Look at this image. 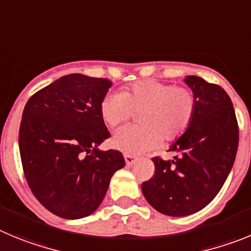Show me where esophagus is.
<instances>
[{
  "label": "esophagus",
  "mask_w": 251,
  "mask_h": 251,
  "mask_svg": "<svg viewBox=\"0 0 251 251\" xmlns=\"http://www.w3.org/2000/svg\"><path fill=\"white\" fill-rule=\"evenodd\" d=\"M124 157H125V162L127 166H132L135 164V161H136V157L132 156V155H128V153H126Z\"/></svg>",
  "instance_id": "obj_1"
}]
</instances>
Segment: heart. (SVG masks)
Returning a JSON list of instances; mask_svg holds the SVG:
<instances>
[{"label": "heart", "mask_w": 251, "mask_h": 251, "mask_svg": "<svg viewBox=\"0 0 251 251\" xmlns=\"http://www.w3.org/2000/svg\"><path fill=\"white\" fill-rule=\"evenodd\" d=\"M134 110H142V125L120 127L111 144L123 152L139 155L157 148L164 139L173 141L184 134L195 112V98L186 87L145 80L121 92H110L100 105L102 120L112 127L127 121Z\"/></svg>", "instance_id": "1"}]
</instances>
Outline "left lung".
<instances>
[{
    "label": "left lung",
    "instance_id": "1",
    "mask_svg": "<svg viewBox=\"0 0 251 251\" xmlns=\"http://www.w3.org/2000/svg\"><path fill=\"white\" fill-rule=\"evenodd\" d=\"M184 82L195 98V112L169 151L174 160L153 157L155 175L142 182L149 204L169 216H186L213 201L230 174L239 144V127L229 95L199 76Z\"/></svg>",
    "mask_w": 251,
    "mask_h": 251
}]
</instances>
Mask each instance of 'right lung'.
Listing matches in <instances>:
<instances>
[{
	"mask_svg": "<svg viewBox=\"0 0 251 251\" xmlns=\"http://www.w3.org/2000/svg\"><path fill=\"white\" fill-rule=\"evenodd\" d=\"M112 82L81 74L60 77L27 101L20 125L22 168L31 191L64 219L89 216L100 206L123 153L102 151L110 136L100 105Z\"/></svg>",
	"mask_w": 251,
	"mask_h": 251,
	"instance_id": "add662e5",
	"label": "right lung"
}]
</instances>
